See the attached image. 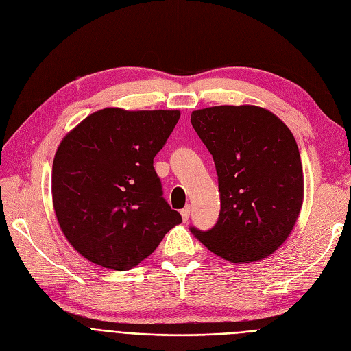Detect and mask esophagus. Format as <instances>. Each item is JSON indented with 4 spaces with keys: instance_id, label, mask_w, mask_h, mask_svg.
<instances>
[{
    "instance_id": "1",
    "label": "esophagus",
    "mask_w": 351,
    "mask_h": 351,
    "mask_svg": "<svg viewBox=\"0 0 351 351\" xmlns=\"http://www.w3.org/2000/svg\"><path fill=\"white\" fill-rule=\"evenodd\" d=\"M190 210H192V208H190V205H187V206H184V208L182 209V212H180V214H182V218H183L184 222H186V221L189 219V217H190Z\"/></svg>"
}]
</instances>
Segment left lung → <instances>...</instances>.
Instances as JSON below:
<instances>
[{
	"label": "left lung",
	"instance_id": "left-lung-1",
	"mask_svg": "<svg viewBox=\"0 0 351 351\" xmlns=\"http://www.w3.org/2000/svg\"><path fill=\"white\" fill-rule=\"evenodd\" d=\"M190 121L214 158L221 193L217 224L190 231L228 262L265 259L290 236L303 204V168L293 133L256 105L197 110Z\"/></svg>",
	"mask_w": 351,
	"mask_h": 351
}]
</instances>
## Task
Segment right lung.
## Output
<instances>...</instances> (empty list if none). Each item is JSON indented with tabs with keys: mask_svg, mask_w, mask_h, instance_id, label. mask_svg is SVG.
I'll list each match as a JSON object with an SVG mask.
<instances>
[{
	"mask_svg": "<svg viewBox=\"0 0 351 351\" xmlns=\"http://www.w3.org/2000/svg\"><path fill=\"white\" fill-rule=\"evenodd\" d=\"M178 119L177 110L104 108L61 141L52 162V205L62 234L83 258L132 269L182 222L154 168Z\"/></svg>",
	"mask_w": 351,
	"mask_h": 351,
	"instance_id": "right-lung-1",
	"label": "right lung"
}]
</instances>
